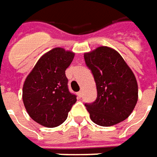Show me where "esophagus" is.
I'll use <instances>...</instances> for the list:
<instances>
[{
  "instance_id": "1",
  "label": "esophagus",
  "mask_w": 157,
  "mask_h": 157,
  "mask_svg": "<svg viewBox=\"0 0 157 157\" xmlns=\"http://www.w3.org/2000/svg\"><path fill=\"white\" fill-rule=\"evenodd\" d=\"M82 94H83V93H82V91H79V92L78 93V94H77V95H78V98H81Z\"/></svg>"
}]
</instances>
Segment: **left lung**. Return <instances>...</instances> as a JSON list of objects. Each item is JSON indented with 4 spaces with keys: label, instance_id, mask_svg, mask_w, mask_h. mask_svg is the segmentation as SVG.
<instances>
[{
    "label": "left lung",
    "instance_id": "left-lung-1",
    "mask_svg": "<svg viewBox=\"0 0 157 157\" xmlns=\"http://www.w3.org/2000/svg\"><path fill=\"white\" fill-rule=\"evenodd\" d=\"M97 87V99L85 104L90 118L97 125L110 127L131 114L138 100L136 76L120 53L107 46H100L84 54Z\"/></svg>",
    "mask_w": 157,
    "mask_h": 157
}]
</instances>
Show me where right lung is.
Instances as JSON below:
<instances>
[{"label":"right lung","instance_id":"obj_1","mask_svg":"<svg viewBox=\"0 0 157 157\" xmlns=\"http://www.w3.org/2000/svg\"><path fill=\"white\" fill-rule=\"evenodd\" d=\"M75 56L57 47L44 53L27 76L22 87V100L29 117L46 128L63 123L77 101L68 90L65 70Z\"/></svg>","mask_w":157,"mask_h":157}]
</instances>
